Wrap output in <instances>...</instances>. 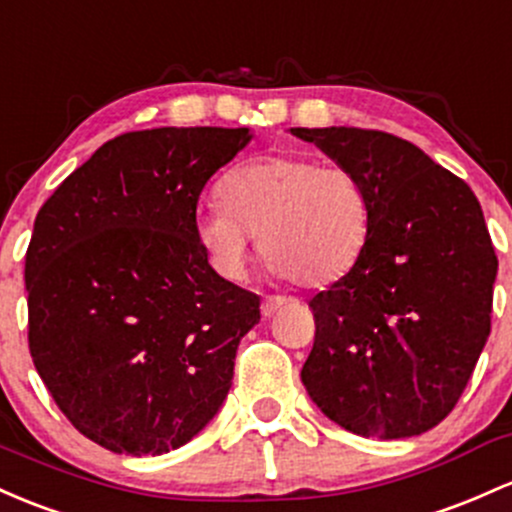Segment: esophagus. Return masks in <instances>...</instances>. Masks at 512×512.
<instances>
[{"label": "esophagus", "mask_w": 512, "mask_h": 512, "mask_svg": "<svg viewBox=\"0 0 512 512\" xmlns=\"http://www.w3.org/2000/svg\"><path fill=\"white\" fill-rule=\"evenodd\" d=\"M284 303H286L284 296H267V299H262V316L265 318L274 316V313H277Z\"/></svg>", "instance_id": "esophagus-1"}]
</instances>
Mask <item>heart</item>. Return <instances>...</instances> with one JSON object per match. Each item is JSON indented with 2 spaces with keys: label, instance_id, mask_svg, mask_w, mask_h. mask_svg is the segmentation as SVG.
I'll use <instances>...</instances> for the list:
<instances>
[{
  "label": "heart",
  "instance_id": "obj_1",
  "mask_svg": "<svg viewBox=\"0 0 512 512\" xmlns=\"http://www.w3.org/2000/svg\"><path fill=\"white\" fill-rule=\"evenodd\" d=\"M223 204L199 211L196 230L221 272L240 277L252 238L277 274L299 286L340 279L369 233V196L355 172L313 157L272 155L223 179Z\"/></svg>",
  "mask_w": 512,
  "mask_h": 512
}]
</instances>
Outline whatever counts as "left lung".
Wrapping results in <instances>:
<instances>
[{
	"instance_id": "obj_1",
	"label": "left lung",
	"mask_w": 512,
	"mask_h": 512,
	"mask_svg": "<svg viewBox=\"0 0 512 512\" xmlns=\"http://www.w3.org/2000/svg\"><path fill=\"white\" fill-rule=\"evenodd\" d=\"M369 196L345 277L313 296L308 396L340 428L401 440L457 406L491 333L498 257L479 199L418 145L364 128H291Z\"/></svg>"
}]
</instances>
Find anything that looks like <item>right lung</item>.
I'll use <instances>...</instances> for the list:
<instances>
[{
	"mask_svg": "<svg viewBox=\"0 0 512 512\" xmlns=\"http://www.w3.org/2000/svg\"><path fill=\"white\" fill-rule=\"evenodd\" d=\"M250 140V128L123 133L38 211L24 272L33 364L111 452L187 445L226 401L260 296L213 272L196 204Z\"/></svg>",
	"mask_w": 512,
	"mask_h": 512,
	"instance_id": "obj_1",
	"label": "right lung"
}]
</instances>
